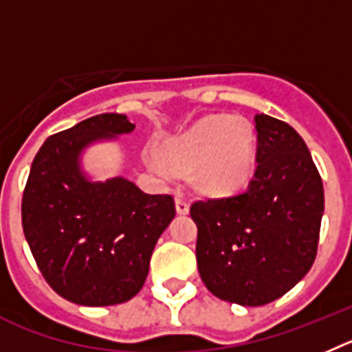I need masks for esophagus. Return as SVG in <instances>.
Instances as JSON below:
<instances>
[{
  "label": "esophagus",
  "mask_w": 352,
  "mask_h": 352,
  "mask_svg": "<svg viewBox=\"0 0 352 352\" xmlns=\"http://www.w3.org/2000/svg\"><path fill=\"white\" fill-rule=\"evenodd\" d=\"M175 208H177V212H179V214H188V212H189L188 199L184 198L182 195L175 196Z\"/></svg>",
  "instance_id": "1"
}]
</instances>
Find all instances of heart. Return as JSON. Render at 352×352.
Here are the masks:
<instances>
[{"instance_id":"b5f03b06","label":"heart","mask_w":352,"mask_h":352,"mask_svg":"<svg viewBox=\"0 0 352 352\" xmlns=\"http://www.w3.org/2000/svg\"><path fill=\"white\" fill-rule=\"evenodd\" d=\"M166 154L180 168L199 166L201 186L221 195L242 189L256 170L254 135L242 117H207L170 142ZM147 163L161 175H173V166L163 157L151 154Z\"/></svg>"}]
</instances>
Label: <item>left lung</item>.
<instances>
[{
    "mask_svg": "<svg viewBox=\"0 0 352 352\" xmlns=\"http://www.w3.org/2000/svg\"><path fill=\"white\" fill-rule=\"evenodd\" d=\"M256 172L243 192L195 201L199 277L217 298L267 305L305 277L318 254L322 180L287 122L254 116Z\"/></svg>",
    "mask_w": 352,
    "mask_h": 352,
    "instance_id": "obj_1",
    "label": "left lung"
}]
</instances>
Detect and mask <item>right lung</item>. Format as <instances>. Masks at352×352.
<instances>
[{"label": "right lung", "mask_w": 352, "mask_h": 352, "mask_svg": "<svg viewBox=\"0 0 352 352\" xmlns=\"http://www.w3.org/2000/svg\"><path fill=\"white\" fill-rule=\"evenodd\" d=\"M122 113H100L47 138L22 195V228L38 268L59 296L87 307L131 300L157 239L175 217L170 195H147L122 177L93 182L80 153L131 133Z\"/></svg>", "instance_id": "1"}]
</instances>
